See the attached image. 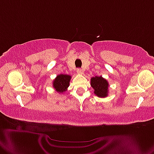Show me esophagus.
<instances>
[{
  "mask_svg": "<svg viewBox=\"0 0 154 154\" xmlns=\"http://www.w3.org/2000/svg\"><path fill=\"white\" fill-rule=\"evenodd\" d=\"M76 71H77V73H79V74H83V71L81 69H77Z\"/></svg>",
  "mask_w": 154,
  "mask_h": 154,
  "instance_id": "34e87169",
  "label": "esophagus"
}]
</instances>
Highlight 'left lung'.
Here are the masks:
<instances>
[{
    "label": "left lung",
    "mask_w": 154,
    "mask_h": 154,
    "mask_svg": "<svg viewBox=\"0 0 154 154\" xmlns=\"http://www.w3.org/2000/svg\"><path fill=\"white\" fill-rule=\"evenodd\" d=\"M90 84L94 89V93L99 97H106L108 96L109 83L102 76L92 77L90 79Z\"/></svg>",
    "instance_id": "obj_1"
}]
</instances>
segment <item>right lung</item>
<instances>
[{
  "mask_svg": "<svg viewBox=\"0 0 154 154\" xmlns=\"http://www.w3.org/2000/svg\"><path fill=\"white\" fill-rule=\"evenodd\" d=\"M71 76L66 74H60L57 75L55 79L52 82L53 88L59 93L66 92L69 86Z\"/></svg>",
  "mask_w": 154,
  "mask_h": 154,
  "instance_id": "obj_1",
  "label": "right lung"
}]
</instances>
